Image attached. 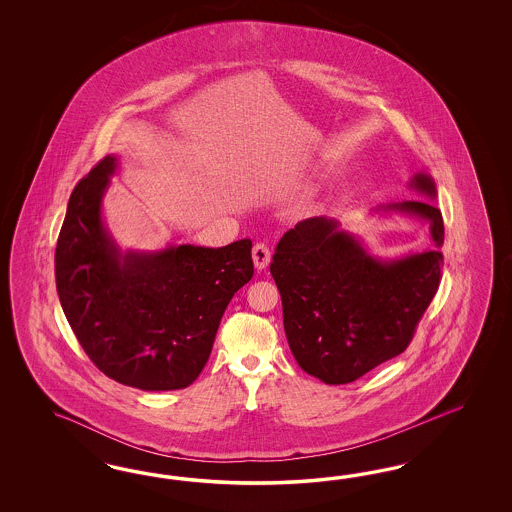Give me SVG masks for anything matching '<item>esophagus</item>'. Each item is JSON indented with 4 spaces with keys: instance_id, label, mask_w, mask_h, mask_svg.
<instances>
[{
    "instance_id": "obj_1",
    "label": "esophagus",
    "mask_w": 512,
    "mask_h": 512,
    "mask_svg": "<svg viewBox=\"0 0 512 512\" xmlns=\"http://www.w3.org/2000/svg\"><path fill=\"white\" fill-rule=\"evenodd\" d=\"M251 255H253V264H255L257 270H264V268L268 266V263H270V257H272L270 248H268L266 244H263V242H259V244L253 246Z\"/></svg>"
}]
</instances>
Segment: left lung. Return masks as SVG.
Returning a JSON list of instances; mask_svg holds the SVG:
<instances>
[{
  "instance_id": "obj_1",
  "label": "left lung",
  "mask_w": 512,
  "mask_h": 512,
  "mask_svg": "<svg viewBox=\"0 0 512 512\" xmlns=\"http://www.w3.org/2000/svg\"><path fill=\"white\" fill-rule=\"evenodd\" d=\"M409 186L435 197L434 180L424 172ZM379 210L428 221L434 249L381 261L336 219L310 217L283 234L272 257L289 347L298 366L326 385L357 381L403 353L439 287L441 210L430 201Z\"/></svg>"
}]
</instances>
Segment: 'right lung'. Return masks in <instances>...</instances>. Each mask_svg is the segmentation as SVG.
I'll use <instances>...</instances> for the list:
<instances>
[{
    "label": "right lung",
    "mask_w": 512,
    "mask_h": 512,
    "mask_svg": "<svg viewBox=\"0 0 512 512\" xmlns=\"http://www.w3.org/2000/svg\"><path fill=\"white\" fill-rule=\"evenodd\" d=\"M116 165V155L103 157L67 204L54 255L63 313L110 379L140 390L186 388L208 362L234 293L253 278L251 240L122 253L101 217Z\"/></svg>",
    "instance_id": "1"
}]
</instances>
